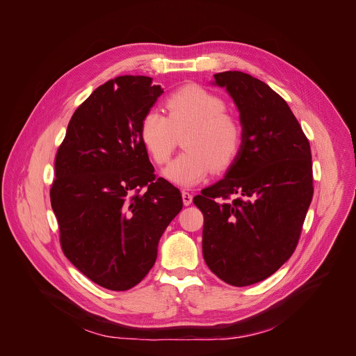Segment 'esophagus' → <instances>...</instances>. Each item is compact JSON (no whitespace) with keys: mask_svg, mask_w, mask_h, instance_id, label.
<instances>
[{"mask_svg":"<svg viewBox=\"0 0 356 356\" xmlns=\"http://www.w3.org/2000/svg\"><path fill=\"white\" fill-rule=\"evenodd\" d=\"M181 198H183L184 206H190L193 202V194L188 191H181Z\"/></svg>","mask_w":356,"mask_h":356,"instance_id":"1","label":"esophagus"}]
</instances>
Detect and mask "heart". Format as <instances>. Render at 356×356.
Returning a JSON list of instances; mask_svg holds the SVG:
<instances>
[{
  "label": "heart",
  "instance_id": "obj_1",
  "mask_svg": "<svg viewBox=\"0 0 356 356\" xmlns=\"http://www.w3.org/2000/svg\"><path fill=\"white\" fill-rule=\"evenodd\" d=\"M165 106L168 117L147 111L139 125V136L156 165H168L177 134L183 136L184 152L165 172L173 183L193 186L214 169L225 170L236 159L242 146V125L227 111L225 101L201 86H184L172 92Z\"/></svg>",
  "mask_w": 356,
  "mask_h": 356
}]
</instances>
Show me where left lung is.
I'll return each mask as SVG.
<instances>
[{
  "label": "left lung",
  "mask_w": 356,
  "mask_h": 356,
  "mask_svg": "<svg viewBox=\"0 0 356 356\" xmlns=\"http://www.w3.org/2000/svg\"><path fill=\"white\" fill-rule=\"evenodd\" d=\"M239 110L242 146L227 176L193 198L202 257L231 286L265 280L298 243L313 198L310 142L286 101L242 72L214 74Z\"/></svg>",
  "instance_id": "left-lung-1"
}]
</instances>
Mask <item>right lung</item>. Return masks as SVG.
Segmentation results:
<instances>
[{
    "instance_id": "obj_1",
    "label": "right lung",
    "mask_w": 356,
    "mask_h": 356,
    "mask_svg": "<svg viewBox=\"0 0 356 356\" xmlns=\"http://www.w3.org/2000/svg\"><path fill=\"white\" fill-rule=\"evenodd\" d=\"M162 92L146 76L106 81L77 107L56 152L50 204L62 250L108 290H129L149 273L183 209L179 188L156 177L139 136Z\"/></svg>"
}]
</instances>
